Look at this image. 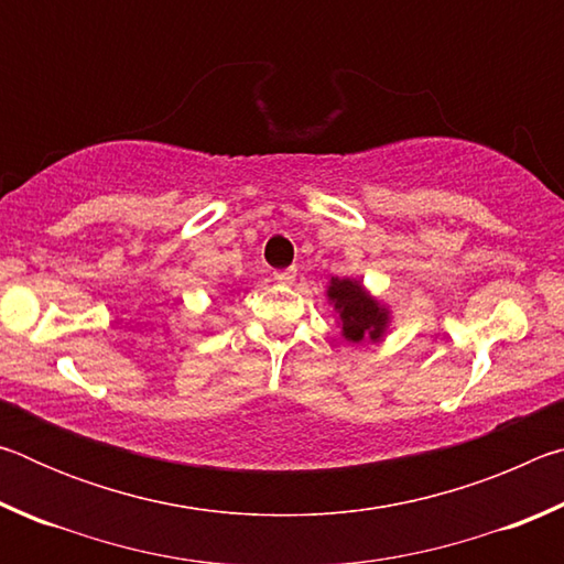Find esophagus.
<instances>
[{
  "mask_svg": "<svg viewBox=\"0 0 564 564\" xmlns=\"http://www.w3.org/2000/svg\"><path fill=\"white\" fill-rule=\"evenodd\" d=\"M273 279L279 281V283H285V285H289V283H293V281H295V269H283V271H275V273H273Z\"/></svg>",
  "mask_w": 564,
  "mask_h": 564,
  "instance_id": "34e87169",
  "label": "esophagus"
}]
</instances>
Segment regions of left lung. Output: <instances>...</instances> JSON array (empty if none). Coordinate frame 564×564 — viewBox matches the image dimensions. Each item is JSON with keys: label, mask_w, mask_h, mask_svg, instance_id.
I'll list each match as a JSON object with an SVG mask.
<instances>
[{"label": "left lung", "mask_w": 564, "mask_h": 564, "mask_svg": "<svg viewBox=\"0 0 564 564\" xmlns=\"http://www.w3.org/2000/svg\"><path fill=\"white\" fill-rule=\"evenodd\" d=\"M328 299L336 305L343 323V336L352 343L378 340L388 326V311L362 291L360 281L330 279Z\"/></svg>", "instance_id": "8db88e82"}]
</instances>
